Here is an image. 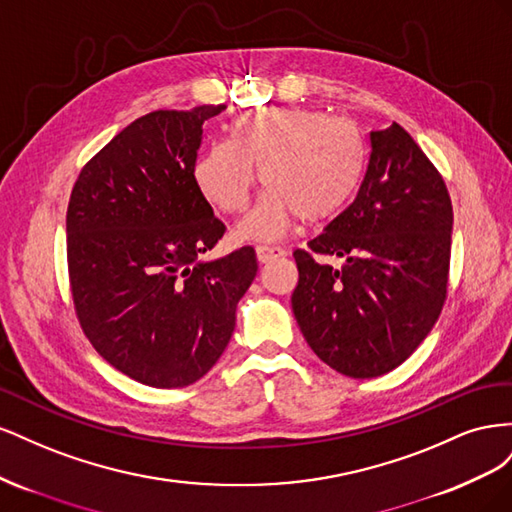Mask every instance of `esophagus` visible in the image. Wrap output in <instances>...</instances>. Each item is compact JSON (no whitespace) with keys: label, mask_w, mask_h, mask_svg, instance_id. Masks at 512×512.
I'll return each mask as SVG.
<instances>
[{"label":"esophagus","mask_w":512,"mask_h":512,"mask_svg":"<svg viewBox=\"0 0 512 512\" xmlns=\"http://www.w3.org/2000/svg\"><path fill=\"white\" fill-rule=\"evenodd\" d=\"M284 254H286V252L282 250V247L256 245V256H258V262H262V265H265V262L275 260V258H280V256H284Z\"/></svg>","instance_id":"obj_1"}]
</instances>
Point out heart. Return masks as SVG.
I'll return each instance as SVG.
<instances>
[{
	"label": "heart",
	"mask_w": 512,
	"mask_h": 512,
	"mask_svg": "<svg viewBox=\"0 0 512 512\" xmlns=\"http://www.w3.org/2000/svg\"><path fill=\"white\" fill-rule=\"evenodd\" d=\"M359 126L305 106L258 108L230 126V143H213L194 164V183L222 213H241L256 185L267 188L239 235L275 239L299 218L320 224L342 211L365 173Z\"/></svg>",
	"instance_id": "obj_1"
}]
</instances>
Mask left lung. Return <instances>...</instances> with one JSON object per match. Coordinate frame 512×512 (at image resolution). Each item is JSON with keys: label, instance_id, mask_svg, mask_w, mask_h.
I'll return each mask as SVG.
<instances>
[{"label": "left lung", "instance_id": "1", "mask_svg": "<svg viewBox=\"0 0 512 512\" xmlns=\"http://www.w3.org/2000/svg\"><path fill=\"white\" fill-rule=\"evenodd\" d=\"M367 173L354 203L294 252L292 312L318 359L350 378L404 363L446 301L453 205L442 175L393 123L369 134ZM312 253L347 260L333 270Z\"/></svg>", "mask_w": 512, "mask_h": 512}]
</instances>
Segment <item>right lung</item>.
Segmentation results:
<instances>
[{
  "label": "right lung",
  "instance_id": "add662e5",
  "mask_svg": "<svg viewBox=\"0 0 512 512\" xmlns=\"http://www.w3.org/2000/svg\"><path fill=\"white\" fill-rule=\"evenodd\" d=\"M153 111L123 128L76 179L68 273L83 333L132 380L179 389L218 363L258 262L245 245L203 260L226 226L194 183L203 123L224 111Z\"/></svg>",
  "mask_w": 512,
  "mask_h": 512
}]
</instances>
